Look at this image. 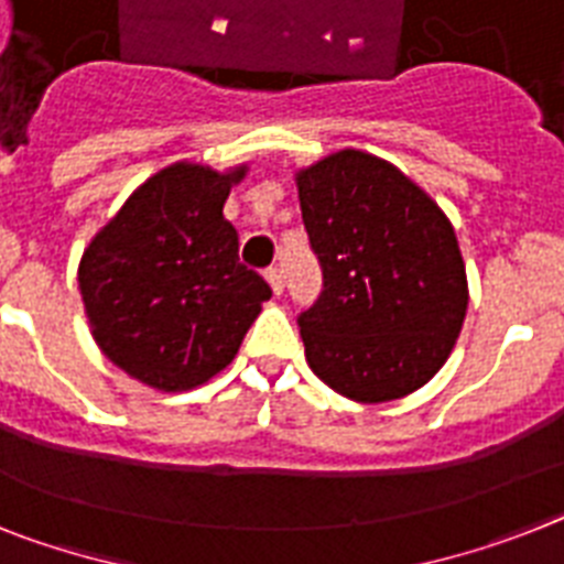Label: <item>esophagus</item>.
Here are the masks:
<instances>
[{
	"label": "esophagus",
	"mask_w": 564,
	"mask_h": 564,
	"mask_svg": "<svg viewBox=\"0 0 564 564\" xmlns=\"http://www.w3.org/2000/svg\"><path fill=\"white\" fill-rule=\"evenodd\" d=\"M263 274H267V281H269V286H272L274 295H281V292H283V269L281 267H269Z\"/></svg>",
	"instance_id": "obj_1"
}]
</instances>
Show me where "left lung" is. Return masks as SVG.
Segmentation results:
<instances>
[{
  "label": "left lung",
  "instance_id": "obj_1",
  "mask_svg": "<svg viewBox=\"0 0 564 564\" xmlns=\"http://www.w3.org/2000/svg\"><path fill=\"white\" fill-rule=\"evenodd\" d=\"M324 290L297 315L306 361L364 404L442 370L467 312V274L444 212L392 163L338 151L297 174Z\"/></svg>",
  "mask_w": 564,
  "mask_h": 564
}]
</instances>
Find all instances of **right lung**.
Masks as SVG:
<instances>
[{
	"mask_svg": "<svg viewBox=\"0 0 564 564\" xmlns=\"http://www.w3.org/2000/svg\"><path fill=\"white\" fill-rule=\"evenodd\" d=\"M243 172L169 165L85 249L79 292L94 340L143 384L177 392L209 381L272 297L240 263L238 231L224 217Z\"/></svg>",
	"mask_w": 564,
	"mask_h": 564,
	"instance_id": "add662e5",
	"label": "right lung"
}]
</instances>
